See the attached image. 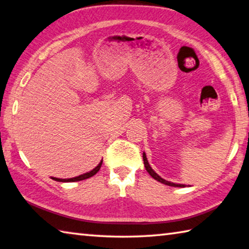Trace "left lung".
Returning a JSON list of instances; mask_svg holds the SVG:
<instances>
[{
    "label": "left lung",
    "instance_id": "8db88e82",
    "mask_svg": "<svg viewBox=\"0 0 249 249\" xmlns=\"http://www.w3.org/2000/svg\"><path fill=\"white\" fill-rule=\"evenodd\" d=\"M142 159H143V164H144V168H146L147 172L149 174H150L153 178H155L156 180H158V182H160L162 184H165V185H169V186H173V187H185V185L183 184H175V183H172V182H169V180H165L162 178H160L159 175H158L155 171H153L151 169L150 164L148 163V160H147V157H146V153H142Z\"/></svg>",
    "mask_w": 249,
    "mask_h": 249
}]
</instances>
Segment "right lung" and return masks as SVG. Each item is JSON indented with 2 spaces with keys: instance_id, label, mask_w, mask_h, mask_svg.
Returning a JSON list of instances; mask_svg holds the SVG:
<instances>
[{
  "instance_id": "1",
  "label": "right lung",
  "mask_w": 249,
  "mask_h": 249,
  "mask_svg": "<svg viewBox=\"0 0 249 249\" xmlns=\"http://www.w3.org/2000/svg\"><path fill=\"white\" fill-rule=\"evenodd\" d=\"M101 165H102V161L93 170H91L90 172H87V173H85V174H81L79 176H76V178H53V179L56 180V182H78V180H83V179L91 178V176H93L94 174L98 173V171L100 170Z\"/></svg>"
}]
</instances>
